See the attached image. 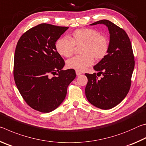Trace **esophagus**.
<instances>
[{"label":"esophagus","mask_w":146,"mask_h":146,"mask_svg":"<svg viewBox=\"0 0 146 146\" xmlns=\"http://www.w3.org/2000/svg\"><path fill=\"white\" fill-rule=\"evenodd\" d=\"M76 75L78 76V75H81V74H82V72H81V71H80L76 70Z\"/></svg>","instance_id":"1"}]
</instances>
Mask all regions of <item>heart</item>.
Segmentation results:
<instances>
[{
	"mask_svg": "<svg viewBox=\"0 0 146 146\" xmlns=\"http://www.w3.org/2000/svg\"><path fill=\"white\" fill-rule=\"evenodd\" d=\"M75 46L80 47L81 55L67 61L68 67L78 71H83L97 60L104 58L108 53L110 42L105 36L91 28H81L71 33V38L61 37L56 42V49L61 56L70 57L75 49Z\"/></svg>",
	"mask_w": 146,
	"mask_h": 146,
	"instance_id": "1",
	"label": "heart"
}]
</instances>
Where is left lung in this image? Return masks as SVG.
Segmentation results:
<instances>
[{
  "label": "left lung",
  "mask_w": 146,
  "mask_h": 146,
  "mask_svg": "<svg viewBox=\"0 0 146 146\" xmlns=\"http://www.w3.org/2000/svg\"><path fill=\"white\" fill-rule=\"evenodd\" d=\"M103 24L110 34V48L104 58L94 66L96 73H85L88 78L85 93L95 107L110 110L123 100L129 91L135 67V58L130 39L123 29L108 20H101L90 25Z\"/></svg>",
  "instance_id": "obj_1"
}]
</instances>
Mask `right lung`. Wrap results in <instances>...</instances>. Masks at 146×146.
I'll return each mask as SVG.
<instances>
[{"label":"right lung","mask_w":146,"mask_h":146,"mask_svg":"<svg viewBox=\"0 0 146 146\" xmlns=\"http://www.w3.org/2000/svg\"><path fill=\"white\" fill-rule=\"evenodd\" d=\"M68 28L40 24L25 32L17 42L15 82L27 104L38 111L49 113L58 108L76 77L73 69L62 70L65 62L55 46Z\"/></svg>","instance_id":"obj_1"}]
</instances>
